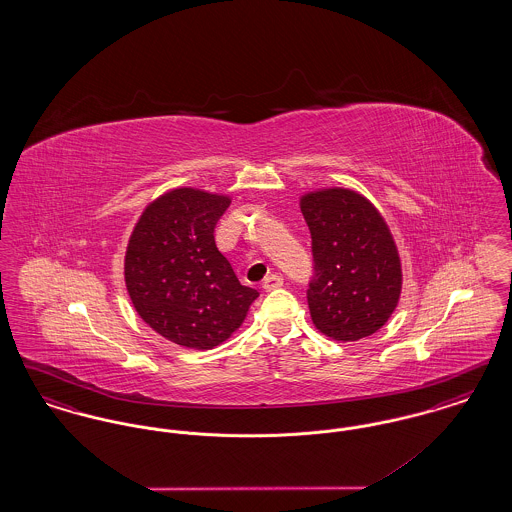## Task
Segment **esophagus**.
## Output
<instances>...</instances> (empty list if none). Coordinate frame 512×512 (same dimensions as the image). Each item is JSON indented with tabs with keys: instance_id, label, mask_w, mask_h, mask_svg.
I'll return each instance as SVG.
<instances>
[{
	"instance_id": "obj_1",
	"label": "esophagus",
	"mask_w": 512,
	"mask_h": 512,
	"mask_svg": "<svg viewBox=\"0 0 512 512\" xmlns=\"http://www.w3.org/2000/svg\"><path fill=\"white\" fill-rule=\"evenodd\" d=\"M284 286V278L280 274H268L267 278L263 280V290L265 292H272Z\"/></svg>"
}]
</instances>
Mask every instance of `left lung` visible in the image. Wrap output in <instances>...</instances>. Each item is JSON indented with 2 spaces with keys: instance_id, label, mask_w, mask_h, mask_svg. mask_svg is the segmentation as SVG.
Instances as JSON below:
<instances>
[{
  "instance_id": "obj_1",
  "label": "left lung",
  "mask_w": 512,
  "mask_h": 512,
  "mask_svg": "<svg viewBox=\"0 0 512 512\" xmlns=\"http://www.w3.org/2000/svg\"><path fill=\"white\" fill-rule=\"evenodd\" d=\"M301 213L311 230L307 303L315 326L338 341L374 334L401 293V263L388 224L363 195L341 188L303 195Z\"/></svg>"
}]
</instances>
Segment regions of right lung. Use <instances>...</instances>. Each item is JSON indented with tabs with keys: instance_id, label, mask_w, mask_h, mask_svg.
Listing matches in <instances>:
<instances>
[{
	"instance_id": "obj_1",
	"label": "right lung",
	"mask_w": 512,
	"mask_h": 512,
	"mask_svg": "<svg viewBox=\"0 0 512 512\" xmlns=\"http://www.w3.org/2000/svg\"><path fill=\"white\" fill-rule=\"evenodd\" d=\"M230 199L192 188L153 201L138 220L124 259L126 290L157 334L192 349H213L244 322L259 297L242 286L215 244Z\"/></svg>"
}]
</instances>
